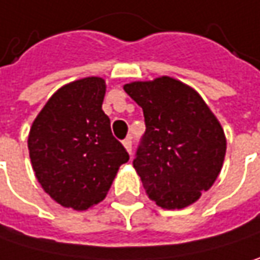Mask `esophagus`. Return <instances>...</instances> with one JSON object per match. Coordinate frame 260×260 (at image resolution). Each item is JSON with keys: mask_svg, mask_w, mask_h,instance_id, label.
I'll list each match as a JSON object with an SVG mask.
<instances>
[{"mask_svg": "<svg viewBox=\"0 0 260 260\" xmlns=\"http://www.w3.org/2000/svg\"><path fill=\"white\" fill-rule=\"evenodd\" d=\"M122 143H123V147L126 149V152L131 154V152H132V141H131V138H126V140H123Z\"/></svg>", "mask_w": 260, "mask_h": 260, "instance_id": "34e87169", "label": "esophagus"}]
</instances>
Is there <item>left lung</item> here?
I'll use <instances>...</instances> for the list:
<instances>
[{
	"instance_id": "obj_1",
	"label": "left lung",
	"mask_w": 260,
	"mask_h": 260,
	"mask_svg": "<svg viewBox=\"0 0 260 260\" xmlns=\"http://www.w3.org/2000/svg\"><path fill=\"white\" fill-rule=\"evenodd\" d=\"M123 89L144 113L146 132L134 168L146 193L167 210L189 207L222 170L226 137L220 122L200 93L177 79L162 76Z\"/></svg>"
}]
</instances>
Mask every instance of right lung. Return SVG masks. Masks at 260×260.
<instances>
[{
    "mask_svg": "<svg viewBox=\"0 0 260 260\" xmlns=\"http://www.w3.org/2000/svg\"><path fill=\"white\" fill-rule=\"evenodd\" d=\"M106 80L84 77L63 84L41 108L28 135L36 177L62 207L87 210L104 200L129 154L103 111Z\"/></svg>",
    "mask_w": 260,
    "mask_h": 260,
    "instance_id": "obj_1",
    "label": "right lung"
}]
</instances>
